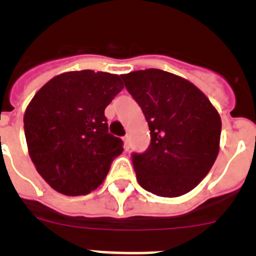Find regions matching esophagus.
Here are the masks:
<instances>
[{
	"label": "esophagus",
	"instance_id": "esophagus-1",
	"mask_svg": "<svg viewBox=\"0 0 256 256\" xmlns=\"http://www.w3.org/2000/svg\"><path fill=\"white\" fill-rule=\"evenodd\" d=\"M123 141H124V148H126V150H130V138H128V136H124Z\"/></svg>",
	"mask_w": 256,
	"mask_h": 256
}]
</instances>
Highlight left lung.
<instances>
[{
  "label": "left lung",
  "instance_id": "8db88e82",
  "mask_svg": "<svg viewBox=\"0 0 256 256\" xmlns=\"http://www.w3.org/2000/svg\"><path fill=\"white\" fill-rule=\"evenodd\" d=\"M122 78L150 128L148 150L132 154L140 186L162 198L184 195L218 156V112L196 86L164 70H137Z\"/></svg>",
  "mask_w": 256,
  "mask_h": 256
}]
</instances>
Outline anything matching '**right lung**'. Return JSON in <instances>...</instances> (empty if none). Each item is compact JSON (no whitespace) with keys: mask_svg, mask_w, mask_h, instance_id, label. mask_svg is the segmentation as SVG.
Listing matches in <instances>:
<instances>
[{"mask_svg":"<svg viewBox=\"0 0 256 256\" xmlns=\"http://www.w3.org/2000/svg\"><path fill=\"white\" fill-rule=\"evenodd\" d=\"M123 90L119 76L94 70L52 78L24 115L29 155L38 173L68 196L87 195L105 180L123 141L108 133L105 108Z\"/></svg>","mask_w":256,"mask_h":256,"instance_id":"obj_1","label":"right lung"}]
</instances>
